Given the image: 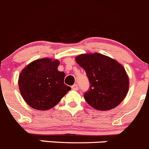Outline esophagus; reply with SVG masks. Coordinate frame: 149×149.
Returning a JSON list of instances; mask_svg holds the SVG:
<instances>
[{
  "label": "esophagus",
  "instance_id": "esophagus-1",
  "mask_svg": "<svg viewBox=\"0 0 149 149\" xmlns=\"http://www.w3.org/2000/svg\"><path fill=\"white\" fill-rule=\"evenodd\" d=\"M72 88L73 89V90H78V86H77V84H74L73 86H72Z\"/></svg>",
  "mask_w": 149,
  "mask_h": 149
}]
</instances>
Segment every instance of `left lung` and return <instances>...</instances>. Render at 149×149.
<instances>
[{"label":"left lung","instance_id":"1","mask_svg":"<svg viewBox=\"0 0 149 149\" xmlns=\"http://www.w3.org/2000/svg\"><path fill=\"white\" fill-rule=\"evenodd\" d=\"M75 60L86 71L90 82L89 90L84 94L89 105L99 110H109L124 100L130 81L122 65L98 52L79 55Z\"/></svg>","mask_w":149,"mask_h":149}]
</instances>
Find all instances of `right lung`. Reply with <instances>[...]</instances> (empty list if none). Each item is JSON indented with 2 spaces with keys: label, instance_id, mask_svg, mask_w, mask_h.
Instances as JSON below:
<instances>
[{
  "label": "right lung",
  "instance_id": "1",
  "mask_svg": "<svg viewBox=\"0 0 149 149\" xmlns=\"http://www.w3.org/2000/svg\"><path fill=\"white\" fill-rule=\"evenodd\" d=\"M59 64L58 60L45 58L31 62L20 72L19 92L30 107L49 110L71 90L63 82L65 73L58 70Z\"/></svg>",
  "mask_w": 149,
  "mask_h": 149
}]
</instances>
